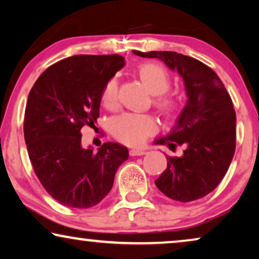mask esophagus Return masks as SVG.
<instances>
[{"label":"esophagus","mask_w":259,"mask_h":259,"mask_svg":"<svg viewBox=\"0 0 259 259\" xmlns=\"http://www.w3.org/2000/svg\"><path fill=\"white\" fill-rule=\"evenodd\" d=\"M146 152L144 150H131L130 151V155L131 157H139V155H145Z\"/></svg>","instance_id":"1"}]
</instances>
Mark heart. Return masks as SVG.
<instances>
[{
	"instance_id": "heart-1",
	"label": "heart",
	"mask_w": 259,
	"mask_h": 259,
	"mask_svg": "<svg viewBox=\"0 0 259 259\" xmlns=\"http://www.w3.org/2000/svg\"><path fill=\"white\" fill-rule=\"evenodd\" d=\"M138 74L148 90L155 94L154 106L164 116L175 114L179 107L176 97L166 92L171 87V75L160 63L145 62L138 67ZM101 102L106 108H114L118 102V80L109 79L101 92ZM158 123L150 114L121 113L109 121V132L120 143L128 146H141L148 138L157 133Z\"/></svg>"
}]
</instances>
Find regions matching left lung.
Segmentation results:
<instances>
[{
  "label": "left lung",
  "mask_w": 259,
  "mask_h": 259,
  "mask_svg": "<svg viewBox=\"0 0 259 259\" xmlns=\"http://www.w3.org/2000/svg\"><path fill=\"white\" fill-rule=\"evenodd\" d=\"M143 58L160 59L184 79L187 104L177 126L157 144L182 157L167 158V168L155 185L173 200L189 203L212 192L228 172L236 150V112L224 83L199 60L176 52H139Z\"/></svg>",
  "instance_id": "1"
}]
</instances>
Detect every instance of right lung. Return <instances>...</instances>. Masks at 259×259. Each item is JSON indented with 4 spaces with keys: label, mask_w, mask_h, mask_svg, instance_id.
I'll list each match as a JSON object with an SVG mask.
<instances>
[{
    "label": "right lung",
    "mask_w": 259,
    "mask_h": 259,
    "mask_svg": "<svg viewBox=\"0 0 259 259\" xmlns=\"http://www.w3.org/2000/svg\"><path fill=\"white\" fill-rule=\"evenodd\" d=\"M125 65L122 56L74 55L48 67L28 95L23 132L34 172L60 204L88 208L111 191L128 151L105 143L81 146V128L95 126L105 83Z\"/></svg>",
    "instance_id": "obj_1"
}]
</instances>
